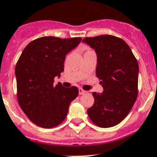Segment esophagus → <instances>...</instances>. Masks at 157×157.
<instances>
[{
  "label": "esophagus",
  "instance_id": "obj_1",
  "mask_svg": "<svg viewBox=\"0 0 157 157\" xmlns=\"http://www.w3.org/2000/svg\"><path fill=\"white\" fill-rule=\"evenodd\" d=\"M85 93H86V91H85V90H83L81 88H79V94L80 95H82V94H85Z\"/></svg>",
  "mask_w": 157,
  "mask_h": 157
}]
</instances>
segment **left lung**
<instances>
[{
    "instance_id": "8db88e82",
    "label": "left lung",
    "mask_w": 157,
    "mask_h": 157,
    "mask_svg": "<svg viewBox=\"0 0 157 157\" xmlns=\"http://www.w3.org/2000/svg\"><path fill=\"white\" fill-rule=\"evenodd\" d=\"M83 42L96 52V75L103 87L101 94L93 93L94 103L88 115L98 127H114L129 114L138 96V62L127 43L118 37H87Z\"/></svg>"
}]
</instances>
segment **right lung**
Instances as JSON below:
<instances>
[{
	"mask_svg": "<svg viewBox=\"0 0 157 157\" xmlns=\"http://www.w3.org/2000/svg\"><path fill=\"white\" fill-rule=\"evenodd\" d=\"M81 38L46 36L30 42L15 67L19 105L32 123L52 128L65 119L72 101L78 95L76 86L54 85L63 72L66 55L76 48Z\"/></svg>",
	"mask_w": 157,
	"mask_h": 157,
	"instance_id": "add662e5",
	"label": "right lung"
}]
</instances>
